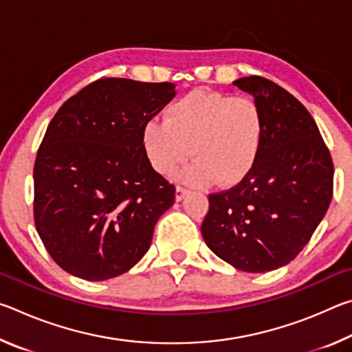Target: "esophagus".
I'll return each mask as SVG.
<instances>
[{
	"mask_svg": "<svg viewBox=\"0 0 352 352\" xmlns=\"http://www.w3.org/2000/svg\"><path fill=\"white\" fill-rule=\"evenodd\" d=\"M186 194H188V189H184L182 186L175 188V200L177 201H182L184 197H186Z\"/></svg>",
	"mask_w": 352,
	"mask_h": 352,
	"instance_id": "esophagus-1",
	"label": "esophagus"
}]
</instances>
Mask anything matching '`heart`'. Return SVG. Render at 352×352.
I'll return each mask as SVG.
<instances>
[{
    "label": "heart",
    "mask_w": 352,
    "mask_h": 352,
    "mask_svg": "<svg viewBox=\"0 0 352 352\" xmlns=\"http://www.w3.org/2000/svg\"><path fill=\"white\" fill-rule=\"evenodd\" d=\"M264 133L265 118L256 100L192 91L166 109L164 121L146 122L142 147L158 174H172L192 155L180 180L205 186L217 178L222 186H233L254 168Z\"/></svg>",
    "instance_id": "1"
}]
</instances>
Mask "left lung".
I'll return each mask as SVG.
<instances>
[{
    "mask_svg": "<svg viewBox=\"0 0 352 352\" xmlns=\"http://www.w3.org/2000/svg\"><path fill=\"white\" fill-rule=\"evenodd\" d=\"M233 83L261 105L264 141L239 184L210 194L201 236L234 269L272 272L294 261L323 220L333 164L311 113L289 91L261 76Z\"/></svg>",
    "mask_w": 352,
    "mask_h": 352,
    "instance_id": "8db88e82",
    "label": "left lung"
}]
</instances>
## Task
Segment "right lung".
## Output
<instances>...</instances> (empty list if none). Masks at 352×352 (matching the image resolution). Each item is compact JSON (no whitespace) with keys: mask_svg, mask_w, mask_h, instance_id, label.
Wrapping results in <instances>:
<instances>
[{"mask_svg":"<svg viewBox=\"0 0 352 352\" xmlns=\"http://www.w3.org/2000/svg\"><path fill=\"white\" fill-rule=\"evenodd\" d=\"M174 88L105 77L51 119L34 166V220L65 272L105 281L147 253L175 188L148 163L142 129L175 96Z\"/></svg>","mask_w":352,"mask_h":352,"instance_id":"obj_1","label":"right lung"}]
</instances>
